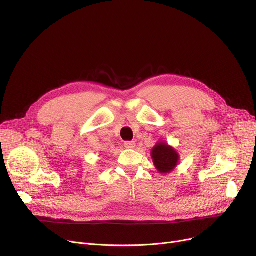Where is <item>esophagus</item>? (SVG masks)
I'll return each mask as SVG.
<instances>
[{
  "instance_id": "obj_1",
  "label": "esophagus",
  "mask_w": 256,
  "mask_h": 256,
  "mask_svg": "<svg viewBox=\"0 0 256 256\" xmlns=\"http://www.w3.org/2000/svg\"><path fill=\"white\" fill-rule=\"evenodd\" d=\"M124 147L127 149H134L136 147V142L134 140H127L124 142Z\"/></svg>"
}]
</instances>
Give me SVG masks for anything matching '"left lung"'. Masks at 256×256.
Segmentation results:
<instances>
[{
    "mask_svg": "<svg viewBox=\"0 0 256 256\" xmlns=\"http://www.w3.org/2000/svg\"><path fill=\"white\" fill-rule=\"evenodd\" d=\"M151 156L154 166L160 173H169L176 168L178 162V154L172 147L165 142L158 144L152 149Z\"/></svg>",
    "mask_w": 256,
    "mask_h": 256,
    "instance_id": "left-lung-1",
    "label": "left lung"
}]
</instances>
